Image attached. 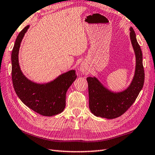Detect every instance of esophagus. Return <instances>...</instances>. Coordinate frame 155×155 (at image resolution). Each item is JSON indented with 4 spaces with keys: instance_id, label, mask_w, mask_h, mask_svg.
Wrapping results in <instances>:
<instances>
[{
    "instance_id": "esophagus-1",
    "label": "esophagus",
    "mask_w": 155,
    "mask_h": 155,
    "mask_svg": "<svg viewBox=\"0 0 155 155\" xmlns=\"http://www.w3.org/2000/svg\"><path fill=\"white\" fill-rule=\"evenodd\" d=\"M80 70H81L82 73H83L84 74H88L90 72L89 68H88V67H87V66L85 64H83L81 65Z\"/></svg>"
}]
</instances>
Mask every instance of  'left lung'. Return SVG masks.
I'll use <instances>...</instances> for the list:
<instances>
[{"label": "left lung", "instance_id": "1", "mask_svg": "<svg viewBox=\"0 0 155 155\" xmlns=\"http://www.w3.org/2000/svg\"><path fill=\"white\" fill-rule=\"evenodd\" d=\"M130 37L136 55V70L133 80L127 90L113 93L106 89L96 78L88 77L89 108L95 116L113 119L121 116L135 101L144 82L143 54L133 28Z\"/></svg>", "mask_w": 155, "mask_h": 155}]
</instances>
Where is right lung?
<instances>
[{
    "mask_svg": "<svg viewBox=\"0 0 155 155\" xmlns=\"http://www.w3.org/2000/svg\"><path fill=\"white\" fill-rule=\"evenodd\" d=\"M29 25L20 32L11 54L12 80L17 96L25 105L43 116H54L63 111L66 106V93L77 78L74 71H70L45 84L32 83L26 78L20 69L18 51L22 39Z\"/></svg>",
    "mask_w": 155,
    "mask_h": 155,
    "instance_id": "add662e5",
    "label": "right lung"
}]
</instances>
